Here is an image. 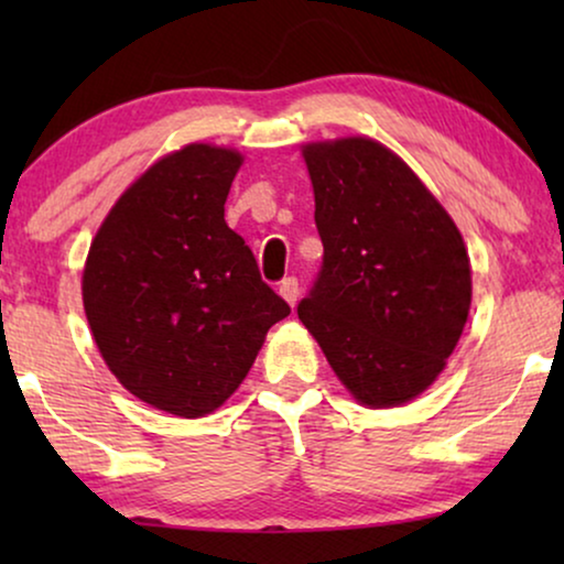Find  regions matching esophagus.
<instances>
[{"label": "esophagus", "instance_id": "obj_1", "mask_svg": "<svg viewBox=\"0 0 564 564\" xmlns=\"http://www.w3.org/2000/svg\"><path fill=\"white\" fill-rule=\"evenodd\" d=\"M280 295L288 300V303L295 307V303H297V297H300V282H297V276H284V280L280 282Z\"/></svg>", "mask_w": 564, "mask_h": 564}]
</instances>
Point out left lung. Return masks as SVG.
Wrapping results in <instances>:
<instances>
[{
  "instance_id": "left-lung-1",
  "label": "left lung",
  "mask_w": 564,
  "mask_h": 564,
  "mask_svg": "<svg viewBox=\"0 0 564 564\" xmlns=\"http://www.w3.org/2000/svg\"><path fill=\"white\" fill-rule=\"evenodd\" d=\"M323 264L297 315L359 403L421 395L467 323L473 280L457 226L382 143L303 149Z\"/></svg>"
}]
</instances>
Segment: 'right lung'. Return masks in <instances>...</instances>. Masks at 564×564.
Here are the masks:
<instances>
[{
	"label": "right lung",
	"mask_w": 564,
	"mask_h": 564,
	"mask_svg": "<svg viewBox=\"0 0 564 564\" xmlns=\"http://www.w3.org/2000/svg\"><path fill=\"white\" fill-rule=\"evenodd\" d=\"M238 166L236 151L205 143L161 159L115 203L84 267V311L110 372L182 419L226 403L290 315L223 218Z\"/></svg>",
	"instance_id": "1"
}]
</instances>
